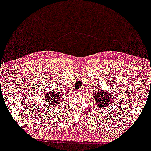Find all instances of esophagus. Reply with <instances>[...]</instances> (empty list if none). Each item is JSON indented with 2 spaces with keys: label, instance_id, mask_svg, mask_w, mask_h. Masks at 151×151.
I'll return each instance as SVG.
<instances>
[{
  "label": "esophagus",
  "instance_id": "obj_1",
  "mask_svg": "<svg viewBox=\"0 0 151 151\" xmlns=\"http://www.w3.org/2000/svg\"><path fill=\"white\" fill-rule=\"evenodd\" d=\"M77 93H78V94H81L82 93V91L81 90H78V91H77Z\"/></svg>",
  "mask_w": 151,
  "mask_h": 151
}]
</instances>
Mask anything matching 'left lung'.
<instances>
[{
	"label": "left lung",
	"mask_w": 151,
	"mask_h": 151,
	"mask_svg": "<svg viewBox=\"0 0 151 151\" xmlns=\"http://www.w3.org/2000/svg\"><path fill=\"white\" fill-rule=\"evenodd\" d=\"M93 98L96 103L98 108L101 109L108 106L113 101V94H111V92L104 91L103 89L96 91Z\"/></svg>",
	"instance_id": "left-lung-1"
}]
</instances>
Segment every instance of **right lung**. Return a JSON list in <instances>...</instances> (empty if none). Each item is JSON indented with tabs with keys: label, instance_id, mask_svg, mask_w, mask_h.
Returning <instances> with one entry per match:
<instances>
[{
	"label": "right lung",
	"instance_id": "obj_1",
	"mask_svg": "<svg viewBox=\"0 0 151 151\" xmlns=\"http://www.w3.org/2000/svg\"><path fill=\"white\" fill-rule=\"evenodd\" d=\"M58 90L59 89L50 91L49 92L45 94V101L47 102L48 104L56 106L64 99L63 93Z\"/></svg>",
	"mask_w": 151,
	"mask_h": 151
}]
</instances>
